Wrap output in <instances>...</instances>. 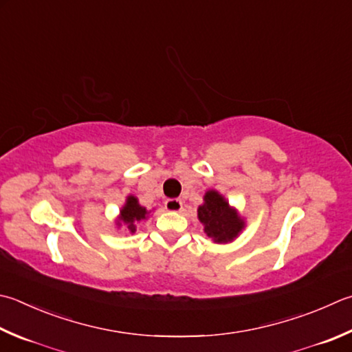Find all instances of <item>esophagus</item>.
Masks as SVG:
<instances>
[{
	"instance_id": "esophagus-1",
	"label": "esophagus",
	"mask_w": 352,
	"mask_h": 352,
	"mask_svg": "<svg viewBox=\"0 0 352 352\" xmlns=\"http://www.w3.org/2000/svg\"><path fill=\"white\" fill-rule=\"evenodd\" d=\"M165 208H167L168 211H181L182 210V201L181 199H167L165 201Z\"/></svg>"
}]
</instances>
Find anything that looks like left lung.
Returning a JSON list of instances; mask_svg holds the SVG:
<instances>
[{"instance_id":"8db88e82","label":"left lung","mask_w":352,"mask_h":352,"mask_svg":"<svg viewBox=\"0 0 352 352\" xmlns=\"http://www.w3.org/2000/svg\"><path fill=\"white\" fill-rule=\"evenodd\" d=\"M197 217L204 225L205 233L216 243L234 241L245 227L243 219L216 190L205 193L204 204L197 208Z\"/></svg>"}]
</instances>
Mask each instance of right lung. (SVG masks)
I'll return each instance as SVG.
<instances>
[{"instance_id":"add662e5","label":"right lung","mask_w":352,"mask_h":352,"mask_svg":"<svg viewBox=\"0 0 352 352\" xmlns=\"http://www.w3.org/2000/svg\"><path fill=\"white\" fill-rule=\"evenodd\" d=\"M148 211L142 205H139L138 197L129 196L127 201H125L124 207L119 211L118 217V225H127V230L130 233H135L136 231V222H141L142 219H147Z\"/></svg>"}]
</instances>
